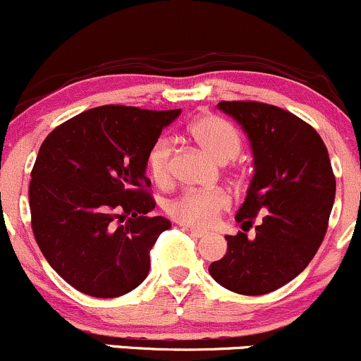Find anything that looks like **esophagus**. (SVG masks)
Returning a JSON list of instances; mask_svg holds the SVG:
<instances>
[{
    "instance_id": "1",
    "label": "esophagus",
    "mask_w": 361,
    "mask_h": 361,
    "mask_svg": "<svg viewBox=\"0 0 361 361\" xmlns=\"http://www.w3.org/2000/svg\"><path fill=\"white\" fill-rule=\"evenodd\" d=\"M183 231H186L188 234H192L193 238H197V239H202V238H205V235H207V233H204V231L192 229V227H183Z\"/></svg>"
}]
</instances>
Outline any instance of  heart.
<instances>
[{
  "instance_id": "1",
  "label": "heart",
  "mask_w": 361,
  "mask_h": 361,
  "mask_svg": "<svg viewBox=\"0 0 361 361\" xmlns=\"http://www.w3.org/2000/svg\"><path fill=\"white\" fill-rule=\"evenodd\" d=\"M190 135L212 159L227 163L241 151V137L227 120L215 115L198 117L188 127ZM173 146L168 139H157L149 149L146 164L152 180L159 186L171 183ZM231 197L226 190H186L169 202L168 214L176 222L195 229H209L219 215L229 209Z\"/></svg>"
}]
</instances>
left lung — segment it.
<instances>
[{
    "mask_svg": "<svg viewBox=\"0 0 361 361\" xmlns=\"http://www.w3.org/2000/svg\"><path fill=\"white\" fill-rule=\"evenodd\" d=\"M217 109L246 130L255 176L235 214L245 233L226 235V256L214 261L209 273L231 292L263 295L295 279L316 256L336 178L321 135L297 115L261 102H221ZM255 221L257 235L247 240L245 231Z\"/></svg>",
    "mask_w": 361,
    "mask_h": 361,
    "instance_id": "obj_1",
    "label": "left lung"
}]
</instances>
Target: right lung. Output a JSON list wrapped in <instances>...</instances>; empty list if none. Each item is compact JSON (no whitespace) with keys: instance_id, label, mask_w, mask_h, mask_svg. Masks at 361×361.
Listing matches in <instances>:
<instances>
[{"instance_id":"right-lung-1","label":"right lung","mask_w":361,"mask_h":361,"mask_svg":"<svg viewBox=\"0 0 361 361\" xmlns=\"http://www.w3.org/2000/svg\"><path fill=\"white\" fill-rule=\"evenodd\" d=\"M181 110L103 105L45 137L28 186L32 231L44 258L86 295L114 299L146 280L152 250L171 227L149 217L146 157Z\"/></svg>"}]
</instances>
